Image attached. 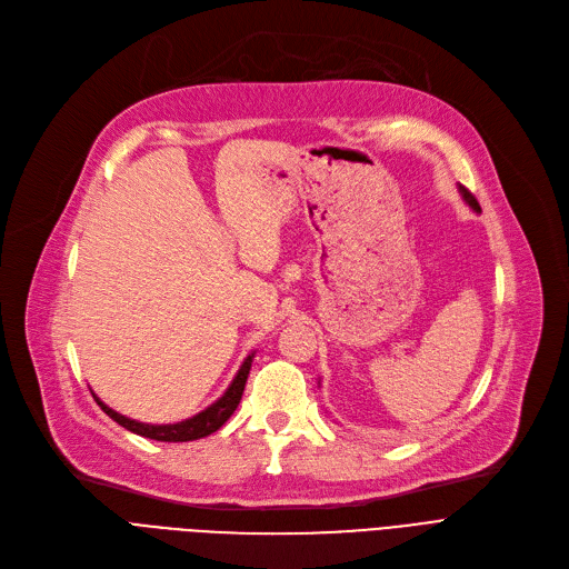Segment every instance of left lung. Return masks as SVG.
Masks as SVG:
<instances>
[{
	"instance_id": "1",
	"label": "left lung",
	"mask_w": 569,
	"mask_h": 569,
	"mask_svg": "<svg viewBox=\"0 0 569 569\" xmlns=\"http://www.w3.org/2000/svg\"><path fill=\"white\" fill-rule=\"evenodd\" d=\"M459 193L463 196V200L475 209V212H482V209H480V202H477V198L466 189V187H459Z\"/></svg>"
}]
</instances>
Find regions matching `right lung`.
<instances>
[{
  "mask_svg": "<svg viewBox=\"0 0 569 569\" xmlns=\"http://www.w3.org/2000/svg\"><path fill=\"white\" fill-rule=\"evenodd\" d=\"M251 362H253V352L242 362V367H239L237 376L232 378L230 387L223 392L221 399H217L212 406H207V408L200 410L198 415L189 417V420L174 422V425H144V422H136V420H131V417H124V415H119L117 410L108 408L94 392H92V397L97 399V403L101 406V410H103L108 417H112V420H114L119 427L129 429L131 433H138V436H144V438H152V440H161V442H187V440H198V438H204V436H209V433H214L217 429H221V427L230 420V415L234 412V408L239 406V401H242L244 385H247V378H249V371H251Z\"/></svg>",
  "mask_w": 569,
  "mask_h": 569,
  "instance_id": "1",
  "label": "right lung"
}]
</instances>
